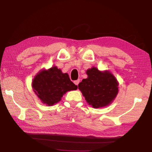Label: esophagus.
<instances>
[{
  "instance_id": "1",
  "label": "esophagus",
  "mask_w": 152,
  "mask_h": 152,
  "mask_svg": "<svg viewBox=\"0 0 152 152\" xmlns=\"http://www.w3.org/2000/svg\"><path fill=\"white\" fill-rule=\"evenodd\" d=\"M79 82H80V80H75V81L74 82V83L75 84L76 86H78V84H79Z\"/></svg>"
}]
</instances>
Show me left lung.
Listing matches in <instances>:
<instances>
[{"label": "left lung", "mask_w": 152, "mask_h": 152, "mask_svg": "<svg viewBox=\"0 0 152 152\" xmlns=\"http://www.w3.org/2000/svg\"><path fill=\"white\" fill-rule=\"evenodd\" d=\"M88 78L78 84V88L86 102L93 108L108 106L115 99L119 83L109 71H99L92 67L86 71Z\"/></svg>", "instance_id": "1"}]
</instances>
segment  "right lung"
Segmentation results:
<instances>
[{"instance_id":"add662e5","label":"right lung","mask_w":152,"mask_h":152,"mask_svg":"<svg viewBox=\"0 0 152 152\" xmlns=\"http://www.w3.org/2000/svg\"><path fill=\"white\" fill-rule=\"evenodd\" d=\"M32 88L43 103L52 106L61 101L66 92L76 90L78 86L70 80L68 74L53 66L37 73L33 80Z\"/></svg>"}]
</instances>
